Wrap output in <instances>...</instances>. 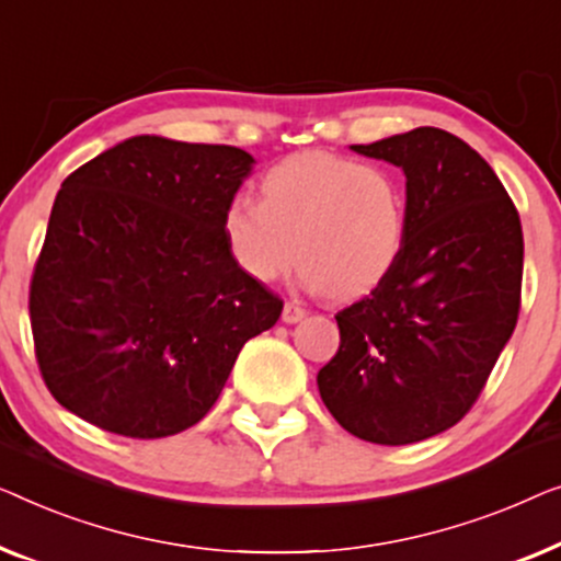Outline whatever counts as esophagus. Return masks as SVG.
<instances>
[{
    "mask_svg": "<svg viewBox=\"0 0 561 561\" xmlns=\"http://www.w3.org/2000/svg\"><path fill=\"white\" fill-rule=\"evenodd\" d=\"M305 318V307L299 302H284V310H282V320L291 325V322H299Z\"/></svg>",
    "mask_w": 561,
    "mask_h": 561,
    "instance_id": "1",
    "label": "esophagus"
}]
</instances>
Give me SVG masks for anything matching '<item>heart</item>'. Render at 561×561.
I'll return each instance as SVG.
<instances>
[{"label":"heart","instance_id":"obj_1","mask_svg":"<svg viewBox=\"0 0 561 561\" xmlns=\"http://www.w3.org/2000/svg\"><path fill=\"white\" fill-rule=\"evenodd\" d=\"M259 193L233 198L220 220L233 264L259 284L297 256L307 289L351 299L389 279L404 254L407 185L381 164L299 152L266 170Z\"/></svg>","mask_w":561,"mask_h":561}]
</instances>
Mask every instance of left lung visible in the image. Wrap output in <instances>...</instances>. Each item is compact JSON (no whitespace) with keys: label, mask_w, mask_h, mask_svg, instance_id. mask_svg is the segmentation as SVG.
Returning <instances> with one entry per match:
<instances>
[{"label":"left lung","mask_w":561,"mask_h":561,"mask_svg":"<svg viewBox=\"0 0 561 561\" xmlns=\"http://www.w3.org/2000/svg\"><path fill=\"white\" fill-rule=\"evenodd\" d=\"M353 152L404 170L407 247L368 297L335 314L341 348L318 374L328 412L376 445H412L462 420L514 333L524 233L476 149L435 126Z\"/></svg>","instance_id":"left-lung-1"}]
</instances>
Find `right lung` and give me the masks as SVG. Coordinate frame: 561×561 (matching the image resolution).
Returning a JSON list of instances; mask_svg holds the SVG:
<instances>
[{"mask_svg": "<svg viewBox=\"0 0 561 561\" xmlns=\"http://www.w3.org/2000/svg\"><path fill=\"white\" fill-rule=\"evenodd\" d=\"M254 157L228 145L131 137L62 180L30 282L43 381L114 435L198 424L282 299L233 264L226 205Z\"/></svg>", "mask_w": 561, "mask_h": 561, "instance_id": "add662e5", "label": "right lung"}]
</instances>
